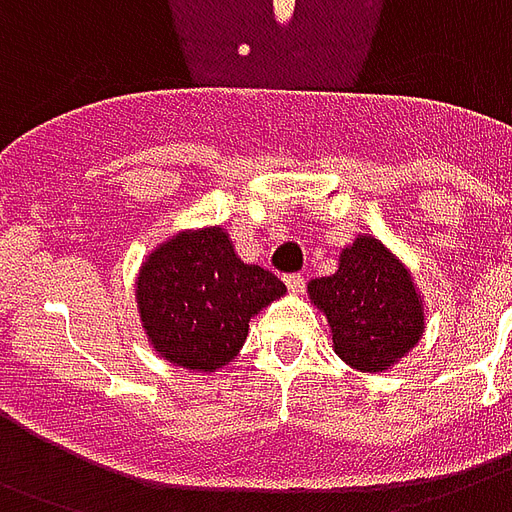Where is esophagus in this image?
<instances>
[{"instance_id": "1", "label": "esophagus", "mask_w": 512, "mask_h": 512, "mask_svg": "<svg viewBox=\"0 0 512 512\" xmlns=\"http://www.w3.org/2000/svg\"><path fill=\"white\" fill-rule=\"evenodd\" d=\"M283 280L291 293H301V288H304V275H285Z\"/></svg>"}]
</instances>
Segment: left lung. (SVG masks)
I'll return each instance as SVG.
<instances>
[{
	"label": "left lung",
	"instance_id": "left-lung-1",
	"mask_svg": "<svg viewBox=\"0 0 512 512\" xmlns=\"http://www.w3.org/2000/svg\"><path fill=\"white\" fill-rule=\"evenodd\" d=\"M336 261L334 275L310 280V301L347 366L384 374L425 336V296L403 259L371 235L355 237Z\"/></svg>",
	"mask_w": 512,
	"mask_h": 512
}]
</instances>
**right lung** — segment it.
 Here are the masks:
<instances>
[{"label":"right lung","instance_id":"obj_1","mask_svg":"<svg viewBox=\"0 0 512 512\" xmlns=\"http://www.w3.org/2000/svg\"><path fill=\"white\" fill-rule=\"evenodd\" d=\"M133 291L157 358L208 374L232 363L251 318L280 299L285 285L269 269L245 264L227 229L200 227L152 248Z\"/></svg>","mask_w":512,"mask_h":512}]
</instances>
